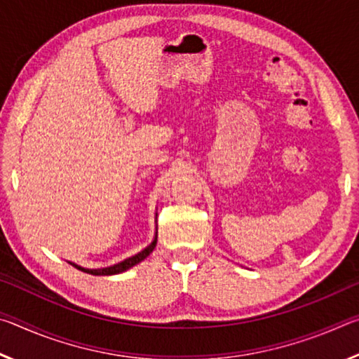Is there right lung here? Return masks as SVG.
<instances>
[{
  "instance_id": "obj_1",
  "label": "right lung",
  "mask_w": 359,
  "mask_h": 359,
  "mask_svg": "<svg viewBox=\"0 0 359 359\" xmlns=\"http://www.w3.org/2000/svg\"><path fill=\"white\" fill-rule=\"evenodd\" d=\"M155 245H156V234H155V239L151 241V244L145 247L144 250H141V252H139L137 255H135V257L126 258V259L120 261V263L114 264V266L101 267V269H85V267H82V266H77V264H74V263H71V264L74 266V267H77L79 271H83V272H87V274H92V276H114V274H120V272L128 271L130 267L139 264V263H141V261H144L145 258H147L149 255H150L151 252H154Z\"/></svg>"
}]
</instances>
